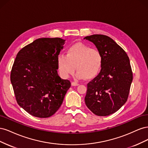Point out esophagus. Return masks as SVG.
<instances>
[{"mask_svg": "<svg viewBox=\"0 0 148 148\" xmlns=\"http://www.w3.org/2000/svg\"><path fill=\"white\" fill-rule=\"evenodd\" d=\"M79 84L77 83V82H71V86H78Z\"/></svg>", "mask_w": 148, "mask_h": 148, "instance_id": "obj_1", "label": "esophagus"}]
</instances>
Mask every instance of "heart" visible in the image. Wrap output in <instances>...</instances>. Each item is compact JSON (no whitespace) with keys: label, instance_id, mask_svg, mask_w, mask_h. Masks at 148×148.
<instances>
[{"label":"heart","instance_id":"1","mask_svg":"<svg viewBox=\"0 0 148 148\" xmlns=\"http://www.w3.org/2000/svg\"><path fill=\"white\" fill-rule=\"evenodd\" d=\"M102 64V56L97 49L78 42L67 48L66 55L57 57L58 70L62 77L67 78L76 69L77 78L91 79L99 73Z\"/></svg>","mask_w":148,"mask_h":148}]
</instances>
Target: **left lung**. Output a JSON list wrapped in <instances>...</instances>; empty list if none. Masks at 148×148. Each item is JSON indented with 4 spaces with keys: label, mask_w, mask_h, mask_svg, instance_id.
I'll list each match as a JSON object with an SVG mask.
<instances>
[{
    "label": "left lung",
    "mask_w": 148,
    "mask_h": 148,
    "mask_svg": "<svg viewBox=\"0 0 148 148\" xmlns=\"http://www.w3.org/2000/svg\"><path fill=\"white\" fill-rule=\"evenodd\" d=\"M84 39L95 44L102 56L100 73L87 84L85 104L96 115H109L127 101L133 80L129 58L107 36L93 34Z\"/></svg>",
    "instance_id": "obj_1"
}]
</instances>
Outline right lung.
<instances>
[{"mask_svg": "<svg viewBox=\"0 0 148 148\" xmlns=\"http://www.w3.org/2000/svg\"><path fill=\"white\" fill-rule=\"evenodd\" d=\"M65 40L39 38L17 53L10 81L16 102L28 113L39 118L54 114L71 86L57 73V57Z\"/></svg>", "mask_w": 148, "mask_h": 148, "instance_id": "add662e5", "label": "right lung"}]
</instances>
